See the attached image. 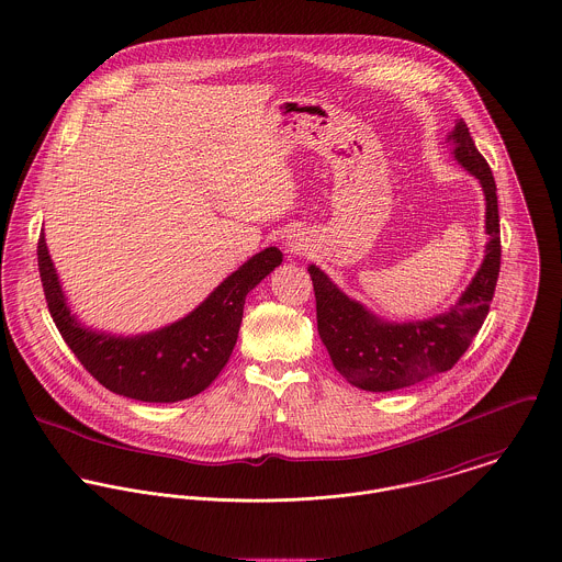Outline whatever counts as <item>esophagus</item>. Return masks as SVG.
Wrapping results in <instances>:
<instances>
[{"mask_svg": "<svg viewBox=\"0 0 562 562\" xmlns=\"http://www.w3.org/2000/svg\"><path fill=\"white\" fill-rule=\"evenodd\" d=\"M288 246H290V250H292V252H296V250H299V246H294V241H292V244H288Z\"/></svg>", "mask_w": 562, "mask_h": 562, "instance_id": "obj_1", "label": "esophagus"}]
</instances>
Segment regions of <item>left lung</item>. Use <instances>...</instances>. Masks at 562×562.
<instances>
[{"instance_id": "left-lung-1", "label": "left lung", "mask_w": 562, "mask_h": 562, "mask_svg": "<svg viewBox=\"0 0 562 562\" xmlns=\"http://www.w3.org/2000/svg\"><path fill=\"white\" fill-rule=\"evenodd\" d=\"M448 140L454 158L476 179L486 196V255L474 281L459 303L430 321L381 322L359 303L341 294L321 268L310 266L316 292L318 333L335 370L368 392H392L428 376L448 372L465 355L488 314L499 277V214L493 172L476 149L465 121H459Z\"/></svg>"}]
</instances>
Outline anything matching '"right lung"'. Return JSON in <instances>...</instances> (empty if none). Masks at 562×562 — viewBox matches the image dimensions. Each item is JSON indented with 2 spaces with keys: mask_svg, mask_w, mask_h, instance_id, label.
Masks as SVG:
<instances>
[{
  "mask_svg": "<svg viewBox=\"0 0 562 562\" xmlns=\"http://www.w3.org/2000/svg\"><path fill=\"white\" fill-rule=\"evenodd\" d=\"M36 255L49 314L78 361L105 390L143 402L186 401L207 390L234 352L246 294L283 261L281 250L270 246L183 321L149 335L114 337L88 330L71 316L43 234Z\"/></svg>",
  "mask_w": 562,
  "mask_h": 562,
  "instance_id": "obj_1",
  "label": "right lung"
}]
</instances>
